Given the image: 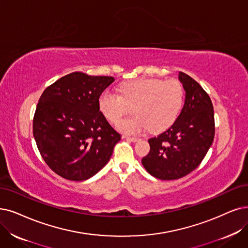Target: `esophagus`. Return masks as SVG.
I'll use <instances>...</instances> for the list:
<instances>
[{"label":"esophagus","instance_id":"1","mask_svg":"<svg viewBox=\"0 0 248 248\" xmlns=\"http://www.w3.org/2000/svg\"><path fill=\"white\" fill-rule=\"evenodd\" d=\"M124 138H126L127 140H130V141H133V142H135V141H137V140H140V138H138V137L129 136V135H126V136H124Z\"/></svg>","mask_w":248,"mask_h":248}]
</instances>
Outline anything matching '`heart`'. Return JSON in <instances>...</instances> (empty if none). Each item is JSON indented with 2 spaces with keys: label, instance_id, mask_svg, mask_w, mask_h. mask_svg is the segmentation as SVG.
I'll return each instance as SVG.
<instances>
[{
  "label": "heart",
  "instance_id": "obj_1",
  "mask_svg": "<svg viewBox=\"0 0 248 248\" xmlns=\"http://www.w3.org/2000/svg\"><path fill=\"white\" fill-rule=\"evenodd\" d=\"M119 93L105 91L98 98L103 115L113 124L133 111L134 117L119 123L118 129L129 134L150 128L153 132L168 129L179 117L184 104V87L177 79L138 78L121 84Z\"/></svg>",
  "mask_w": 248,
  "mask_h": 248
}]
</instances>
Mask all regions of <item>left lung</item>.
Listing matches in <instances>:
<instances>
[{
	"label": "left lung",
	"mask_w": 248,
	"mask_h": 248,
	"mask_svg": "<svg viewBox=\"0 0 248 248\" xmlns=\"http://www.w3.org/2000/svg\"><path fill=\"white\" fill-rule=\"evenodd\" d=\"M185 102L179 117L165 132L148 140L151 151L141 163L161 180L179 179L200 166L215 136L211 97L193 78L179 72Z\"/></svg>",
	"instance_id": "8db88e82"
}]
</instances>
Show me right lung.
Listing matches in <instances>:
<instances>
[{"label": "right lung", "instance_id": "right-lung-1", "mask_svg": "<svg viewBox=\"0 0 248 248\" xmlns=\"http://www.w3.org/2000/svg\"><path fill=\"white\" fill-rule=\"evenodd\" d=\"M112 76L73 72L48 85L33 117V136L51 169L67 180L82 181L108 162L121 140L100 111L98 98Z\"/></svg>", "mask_w": 248, "mask_h": 248}]
</instances>
